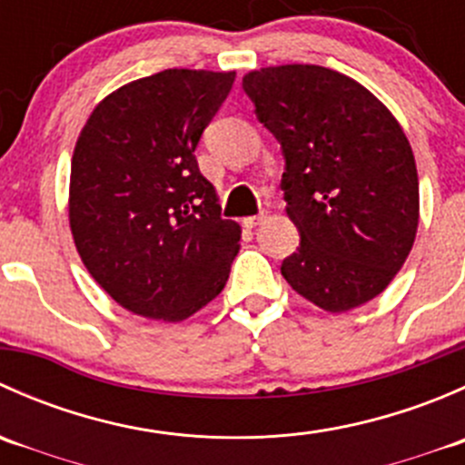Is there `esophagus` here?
Masks as SVG:
<instances>
[{"label": "esophagus", "mask_w": 465, "mask_h": 465, "mask_svg": "<svg viewBox=\"0 0 465 465\" xmlns=\"http://www.w3.org/2000/svg\"><path fill=\"white\" fill-rule=\"evenodd\" d=\"M265 215H267V213H259V215H250V218H245V220H242V224H245V227H247V229H254V227H256V224H261V223H262V220H265Z\"/></svg>", "instance_id": "1"}]
</instances>
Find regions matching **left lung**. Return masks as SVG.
Listing matches in <instances>:
<instances>
[{
    "label": "left lung",
    "mask_w": 465,
    "mask_h": 465,
    "mask_svg": "<svg viewBox=\"0 0 465 465\" xmlns=\"http://www.w3.org/2000/svg\"><path fill=\"white\" fill-rule=\"evenodd\" d=\"M256 119L281 143V180L299 247L283 279L328 312L378 297L410 254L419 175L391 112L353 78L281 64L242 78Z\"/></svg>",
    "instance_id": "obj_1"
}]
</instances>
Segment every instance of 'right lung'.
<instances>
[{
	"instance_id": "obj_1",
	"label": "right lung",
	"mask_w": 465,
	"mask_h": 465,
	"mask_svg": "<svg viewBox=\"0 0 465 465\" xmlns=\"http://www.w3.org/2000/svg\"><path fill=\"white\" fill-rule=\"evenodd\" d=\"M233 72L166 69L116 89L72 159L69 223L89 274L119 306L182 322L220 294L241 227L220 218L195 148Z\"/></svg>"
}]
</instances>
